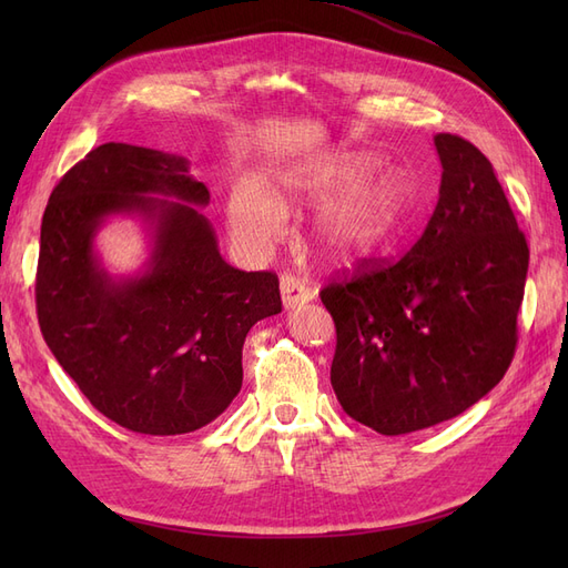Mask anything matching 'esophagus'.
I'll use <instances>...</instances> for the list:
<instances>
[{"label":"esophagus","instance_id":"34e87169","mask_svg":"<svg viewBox=\"0 0 568 568\" xmlns=\"http://www.w3.org/2000/svg\"><path fill=\"white\" fill-rule=\"evenodd\" d=\"M280 288H282V303L286 311H296V307L311 303L315 298V291L307 288L298 277H294V274H284Z\"/></svg>","mask_w":568,"mask_h":568}]
</instances>
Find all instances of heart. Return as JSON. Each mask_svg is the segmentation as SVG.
Returning a JSON list of instances; mask_svg holds the SVG:
<instances>
[{
  "mask_svg": "<svg viewBox=\"0 0 568 568\" xmlns=\"http://www.w3.org/2000/svg\"><path fill=\"white\" fill-rule=\"evenodd\" d=\"M374 165L367 153H329L294 165L284 189L296 201L326 202L315 220V244L334 261H357L400 232L412 182L400 168ZM230 227L251 248H267L284 232V213L265 186L242 182L230 199Z\"/></svg>",
  "mask_w": 568,
  "mask_h": 568,
  "instance_id": "heart-1",
  "label": "heart"
}]
</instances>
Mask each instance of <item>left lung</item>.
Masks as SVG:
<instances>
[{
	"label": "left lung",
	"mask_w": 568,
	"mask_h": 568,
	"mask_svg": "<svg viewBox=\"0 0 568 568\" xmlns=\"http://www.w3.org/2000/svg\"><path fill=\"white\" fill-rule=\"evenodd\" d=\"M436 211L398 263L322 288L336 324L332 386L376 434L462 415L505 376L517 348L528 244L490 161L436 134Z\"/></svg>",
	"instance_id": "obj_1"
}]
</instances>
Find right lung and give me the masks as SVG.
Listing matches in <instances>:
<instances>
[{
	"label": "right lung",
	"instance_id": "add662e5",
	"mask_svg": "<svg viewBox=\"0 0 568 568\" xmlns=\"http://www.w3.org/2000/svg\"><path fill=\"white\" fill-rule=\"evenodd\" d=\"M203 182L175 153L101 144L49 196L40 232L38 320L49 351L88 400L136 434L211 424L242 390L251 326L282 313L280 280L220 255ZM140 216L148 263L115 278L95 234Z\"/></svg>",
	"mask_w": 568,
	"mask_h": 568
}]
</instances>
